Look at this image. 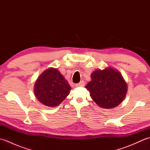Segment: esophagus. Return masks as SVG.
Segmentation results:
<instances>
[{
  "label": "esophagus",
  "mask_w": 150,
  "mask_h": 150,
  "mask_svg": "<svg viewBox=\"0 0 150 150\" xmlns=\"http://www.w3.org/2000/svg\"><path fill=\"white\" fill-rule=\"evenodd\" d=\"M84 85H85L84 82L83 81H82L79 82V83L76 84V86L77 87H83V86H84Z\"/></svg>",
  "instance_id": "esophagus-1"
}]
</instances>
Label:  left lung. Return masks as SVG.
Masks as SVG:
<instances>
[{
    "mask_svg": "<svg viewBox=\"0 0 150 150\" xmlns=\"http://www.w3.org/2000/svg\"><path fill=\"white\" fill-rule=\"evenodd\" d=\"M91 79L86 88L90 91L92 99L100 107L112 109L126 97L128 86L117 70L111 68L97 69L91 73Z\"/></svg>",
    "mask_w": 150,
    "mask_h": 150,
    "instance_id": "left-lung-1",
    "label": "left lung"
}]
</instances>
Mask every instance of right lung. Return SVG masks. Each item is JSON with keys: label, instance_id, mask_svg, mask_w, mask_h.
<instances>
[{"label": "right lung", "instance_id": "1", "mask_svg": "<svg viewBox=\"0 0 150 150\" xmlns=\"http://www.w3.org/2000/svg\"><path fill=\"white\" fill-rule=\"evenodd\" d=\"M71 86L57 69H46L37 79L34 93L40 103L48 107L57 106L65 99Z\"/></svg>", "mask_w": 150, "mask_h": 150}]
</instances>
